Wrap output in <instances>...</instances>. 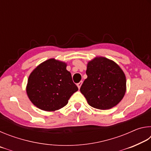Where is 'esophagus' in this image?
Returning a JSON list of instances; mask_svg holds the SVG:
<instances>
[{
    "label": "esophagus",
    "instance_id": "obj_1",
    "mask_svg": "<svg viewBox=\"0 0 151 151\" xmlns=\"http://www.w3.org/2000/svg\"><path fill=\"white\" fill-rule=\"evenodd\" d=\"M82 83H83V81H81L80 83H77V86H78V88H81V85H82Z\"/></svg>",
    "mask_w": 151,
    "mask_h": 151
}]
</instances>
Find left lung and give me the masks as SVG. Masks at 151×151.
<instances>
[{"label": "left lung", "instance_id": "1", "mask_svg": "<svg viewBox=\"0 0 151 151\" xmlns=\"http://www.w3.org/2000/svg\"><path fill=\"white\" fill-rule=\"evenodd\" d=\"M87 78L80 88L92 107L107 110L118 104L126 92V76L116 63L96 57L87 64Z\"/></svg>", "mask_w": 151, "mask_h": 151}]
</instances>
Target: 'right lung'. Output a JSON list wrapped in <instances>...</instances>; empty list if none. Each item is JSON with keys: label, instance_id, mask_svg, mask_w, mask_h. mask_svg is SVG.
I'll list each match as a JSON object with an SVG mask.
<instances>
[{"label": "right lung", "instance_id": "add662e5", "mask_svg": "<svg viewBox=\"0 0 151 151\" xmlns=\"http://www.w3.org/2000/svg\"><path fill=\"white\" fill-rule=\"evenodd\" d=\"M26 90L34 105L42 111H55L67 104L78 87L66 70V64L50 58L30 73Z\"/></svg>", "mask_w": 151, "mask_h": 151}]
</instances>
